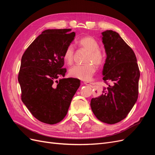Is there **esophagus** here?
Masks as SVG:
<instances>
[{"instance_id":"obj_1","label":"esophagus","mask_w":155,"mask_h":155,"mask_svg":"<svg viewBox=\"0 0 155 155\" xmlns=\"http://www.w3.org/2000/svg\"><path fill=\"white\" fill-rule=\"evenodd\" d=\"M85 85H88V86H92V83H89V82H84L83 83Z\"/></svg>"}]
</instances>
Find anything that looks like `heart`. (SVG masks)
<instances>
[{
	"instance_id": "heart-1",
	"label": "heart",
	"mask_w": 155,
	"mask_h": 155,
	"mask_svg": "<svg viewBox=\"0 0 155 155\" xmlns=\"http://www.w3.org/2000/svg\"><path fill=\"white\" fill-rule=\"evenodd\" d=\"M77 44L81 48L88 51L85 62L83 64H76L71 67L69 70V75L71 77L81 79L83 81H88L94 73L96 66L100 65L104 59V54L99 49V44L97 41L91 36H85L79 39ZM74 47L69 45L65 50L63 54V59L68 64H71L74 58ZM94 64H93V63Z\"/></svg>"
}]
</instances>
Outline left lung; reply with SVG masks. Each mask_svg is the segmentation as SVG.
<instances>
[{
    "mask_svg": "<svg viewBox=\"0 0 155 155\" xmlns=\"http://www.w3.org/2000/svg\"><path fill=\"white\" fill-rule=\"evenodd\" d=\"M101 35L107 55L103 79L107 86L92 98L91 107L98 120L114 124L125 118L137 102L140 74L133 50L118 33L106 30Z\"/></svg>",
    "mask_w": 155,
    "mask_h": 155,
    "instance_id": "1",
    "label": "left lung"
}]
</instances>
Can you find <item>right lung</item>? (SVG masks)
<instances>
[{"label":"right lung","instance_id":"1","mask_svg":"<svg viewBox=\"0 0 155 155\" xmlns=\"http://www.w3.org/2000/svg\"><path fill=\"white\" fill-rule=\"evenodd\" d=\"M70 31L71 29L43 31L21 59L18 81L22 101L31 114L45 124H55L64 118L80 86L78 79L64 78L67 69L63 68V54L76 35Z\"/></svg>","mask_w":155,"mask_h":155}]
</instances>
